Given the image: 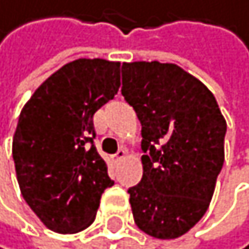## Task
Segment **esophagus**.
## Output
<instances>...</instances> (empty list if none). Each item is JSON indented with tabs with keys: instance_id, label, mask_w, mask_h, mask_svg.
<instances>
[{
	"instance_id": "34e87169",
	"label": "esophagus",
	"mask_w": 249,
	"mask_h": 249,
	"mask_svg": "<svg viewBox=\"0 0 249 249\" xmlns=\"http://www.w3.org/2000/svg\"><path fill=\"white\" fill-rule=\"evenodd\" d=\"M127 157V150H124V149H119L117 150V154H116V160H124Z\"/></svg>"
}]
</instances>
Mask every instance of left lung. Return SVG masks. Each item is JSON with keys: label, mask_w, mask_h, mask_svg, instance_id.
Instances as JSON below:
<instances>
[{"label": "left lung", "mask_w": 249, "mask_h": 249, "mask_svg": "<svg viewBox=\"0 0 249 249\" xmlns=\"http://www.w3.org/2000/svg\"><path fill=\"white\" fill-rule=\"evenodd\" d=\"M121 92L142 127V179L128 188L135 223L155 238H177L209 209L226 121L213 94L176 64L124 62Z\"/></svg>", "instance_id": "1"}]
</instances>
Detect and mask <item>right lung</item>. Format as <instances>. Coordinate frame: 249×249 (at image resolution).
<instances>
[{"instance_id":"1","label":"right lung","mask_w":249,"mask_h":249,"mask_svg":"<svg viewBox=\"0 0 249 249\" xmlns=\"http://www.w3.org/2000/svg\"><path fill=\"white\" fill-rule=\"evenodd\" d=\"M121 64L76 59L36 89L12 141L25 201L48 229L75 234L95 220L102 193L113 185L94 146V113L117 94Z\"/></svg>"}]
</instances>
